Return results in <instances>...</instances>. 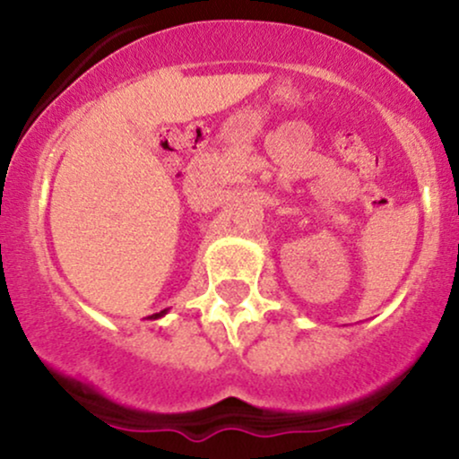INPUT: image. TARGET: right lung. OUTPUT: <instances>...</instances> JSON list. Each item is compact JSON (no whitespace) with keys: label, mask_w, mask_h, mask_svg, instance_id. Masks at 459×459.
Listing matches in <instances>:
<instances>
[{"label":"right lung","mask_w":459,"mask_h":459,"mask_svg":"<svg viewBox=\"0 0 459 459\" xmlns=\"http://www.w3.org/2000/svg\"><path fill=\"white\" fill-rule=\"evenodd\" d=\"M168 313V308H163V310H160V313H155V315H151V319H157V317H163V315Z\"/></svg>","instance_id":"right-lung-1"}]
</instances>
